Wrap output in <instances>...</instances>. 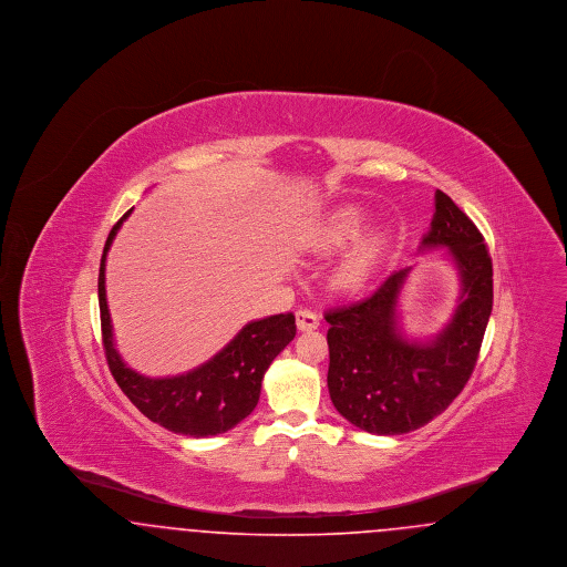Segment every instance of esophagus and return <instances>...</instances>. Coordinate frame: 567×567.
Wrapping results in <instances>:
<instances>
[{
	"mask_svg": "<svg viewBox=\"0 0 567 567\" xmlns=\"http://www.w3.org/2000/svg\"><path fill=\"white\" fill-rule=\"evenodd\" d=\"M296 321L299 331H310V329H317L321 324L319 317L312 310H297Z\"/></svg>",
	"mask_w": 567,
	"mask_h": 567,
	"instance_id": "esophagus-1",
	"label": "esophagus"
}]
</instances>
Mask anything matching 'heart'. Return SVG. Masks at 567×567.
<instances>
[{"label": "heart", "instance_id": "obj_1", "mask_svg": "<svg viewBox=\"0 0 567 567\" xmlns=\"http://www.w3.org/2000/svg\"><path fill=\"white\" fill-rule=\"evenodd\" d=\"M368 227V215L361 208L354 206H344L340 210H336L333 215L327 216L323 225L317 231V248L321 252H336L347 248L349 244L361 238V234ZM382 248L380 238H370L361 246H357V250L351 257L344 261L342 270H340V280L347 287H357L361 285L370 271L374 268Z\"/></svg>", "mask_w": 567, "mask_h": 567}]
</instances>
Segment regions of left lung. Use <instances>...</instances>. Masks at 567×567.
Masks as SVG:
<instances>
[{"label": "left lung", "mask_w": 567, "mask_h": 567, "mask_svg": "<svg viewBox=\"0 0 567 567\" xmlns=\"http://www.w3.org/2000/svg\"><path fill=\"white\" fill-rule=\"evenodd\" d=\"M446 248L461 280L455 315L430 340H405L398 299L412 268L393 271L374 293L324 312L327 386L354 427L402 435L444 412L472 377L493 308V264L485 238L457 204L435 190L421 250Z\"/></svg>", "instance_id": "left-lung-1"}]
</instances>
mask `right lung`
<instances>
[{"mask_svg": "<svg viewBox=\"0 0 567 567\" xmlns=\"http://www.w3.org/2000/svg\"><path fill=\"white\" fill-rule=\"evenodd\" d=\"M127 210L116 220L104 246L97 296L102 315V340L110 372L132 404L153 423L189 437H210L229 432L259 402L261 380L276 354L296 338L293 312L274 315L244 324L240 333L215 357L187 374L148 378L125 365L114 349L109 301H106V255Z\"/></svg>", "mask_w": 567, "mask_h": 567, "instance_id": "1", "label": "right lung"}]
</instances>
